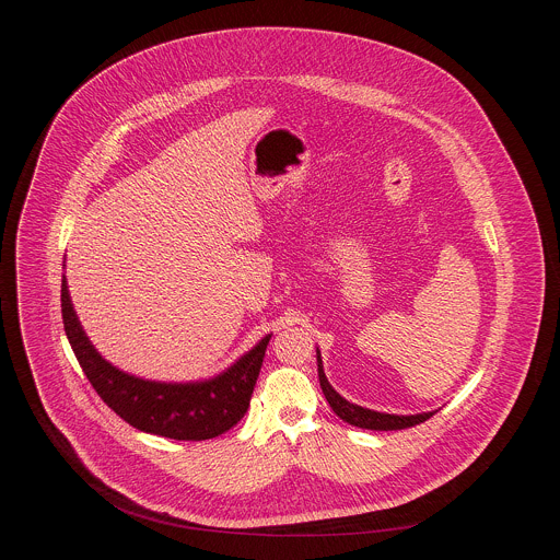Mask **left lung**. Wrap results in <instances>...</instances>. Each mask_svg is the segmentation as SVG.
I'll return each instance as SVG.
<instances>
[{"label": "left lung", "instance_id": "1", "mask_svg": "<svg viewBox=\"0 0 560 560\" xmlns=\"http://www.w3.org/2000/svg\"><path fill=\"white\" fill-rule=\"evenodd\" d=\"M317 371H319L320 390L325 395V399L329 402V407L334 409V413L338 418H342L345 422L360 427V429H373V431H397V429H407L413 424H420L424 420H429L435 411H422V413H386V411H375L362 405H355L351 400L340 397L331 384L325 377L323 371V360H320V351L317 349Z\"/></svg>", "mask_w": 560, "mask_h": 560}]
</instances>
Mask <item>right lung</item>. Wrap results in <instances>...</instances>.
Wrapping results in <instances>:
<instances>
[{
	"label": "right lung",
	"instance_id": "right-lung-1",
	"mask_svg": "<svg viewBox=\"0 0 560 560\" xmlns=\"http://www.w3.org/2000/svg\"><path fill=\"white\" fill-rule=\"evenodd\" d=\"M67 338L96 395L131 427L170 440H211L235 427L249 407L271 334L262 336L222 373L198 382H155L105 360L90 342L62 276Z\"/></svg>",
	"mask_w": 560,
	"mask_h": 560
}]
</instances>
